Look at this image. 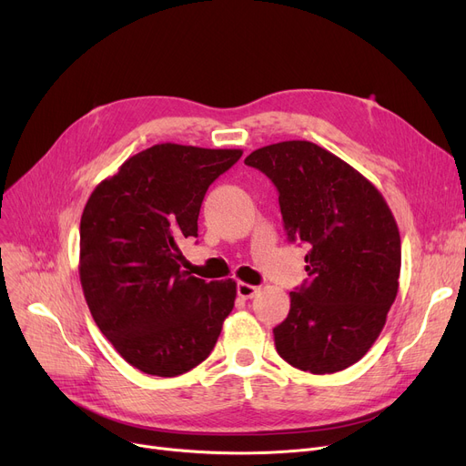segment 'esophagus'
<instances>
[{
  "mask_svg": "<svg viewBox=\"0 0 466 466\" xmlns=\"http://www.w3.org/2000/svg\"><path fill=\"white\" fill-rule=\"evenodd\" d=\"M238 297L239 299H243V300H248V299H253L257 292H258V287H255V285H249V283H238Z\"/></svg>",
  "mask_w": 466,
  "mask_h": 466,
  "instance_id": "34e87169",
  "label": "esophagus"
}]
</instances>
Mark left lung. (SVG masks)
<instances>
[{"label": "left lung", "instance_id": "8db88e82", "mask_svg": "<svg viewBox=\"0 0 466 466\" xmlns=\"http://www.w3.org/2000/svg\"><path fill=\"white\" fill-rule=\"evenodd\" d=\"M246 164L272 179L289 238L309 248V278L290 292L276 350L304 372L344 370L372 348L397 299V220L369 179L311 141L266 145Z\"/></svg>", "mask_w": 466, "mask_h": 466}]
</instances>
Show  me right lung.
Instances as JSON below:
<instances>
[{"label":"right lung","mask_w":466,"mask_h":466,"mask_svg":"<svg viewBox=\"0 0 466 466\" xmlns=\"http://www.w3.org/2000/svg\"><path fill=\"white\" fill-rule=\"evenodd\" d=\"M243 151L153 145L94 188L81 217L79 278L97 329L134 369L174 378L206 360L236 281L181 270L209 185Z\"/></svg>","instance_id":"obj_1"}]
</instances>
